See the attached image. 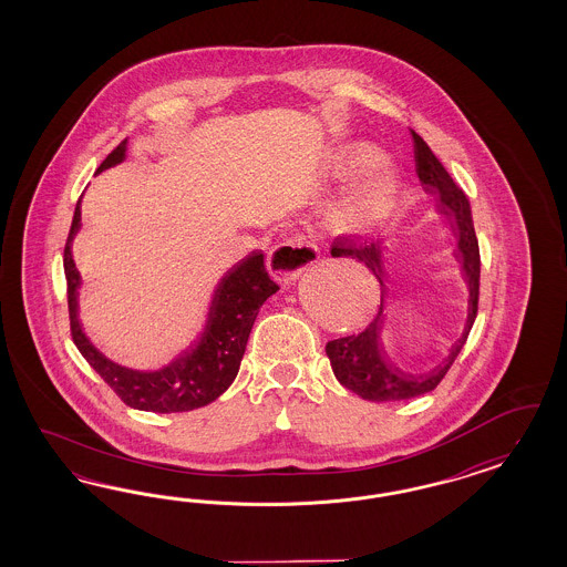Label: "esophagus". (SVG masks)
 Masks as SVG:
<instances>
[{
  "label": "esophagus",
  "instance_id": "esophagus-1",
  "mask_svg": "<svg viewBox=\"0 0 567 567\" xmlns=\"http://www.w3.org/2000/svg\"><path fill=\"white\" fill-rule=\"evenodd\" d=\"M316 258H318V247L306 235H292L291 239L276 245L270 251L268 268L278 280L289 282L303 270H308Z\"/></svg>",
  "mask_w": 567,
  "mask_h": 567
}]
</instances>
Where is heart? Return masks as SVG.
<instances>
[{
    "instance_id": "heart-1",
    "label": "heart",
    "mask_w": 567,
    "mask_h": 567,
    "mask_svg": "<svg viewBox=\"0 0 567 567\" xmlns=\"http://www.w3.org/2000/svg\"><path fill=\"white\" fill-rule=\"evenodd\" d=\"M370 147H349L339 157V168L343 172L355 171L370 159ZM395 193V176L384 159H372L361 174L360 183L343 207L344 223L351 226H370L382 218L389 209Z\"/></svg>"
}]
</instances>
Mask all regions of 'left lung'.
Here are the masks:
<instances>
[{
	"mask_svg": "<svg viewBox=\"0 0 567 567\" xmlns=\"http://www.w3.org/2000/svg\"><path fill=\"white\" fill-rule=\"evenodd\" d=\"M413 159H415V174L424 189L436 195L439 209L451 220V226L457 237L455 256L462 261L470 299H467V320H465L462 337L449 349V355L436 368L424 374H410L386 360L382 349V324H384V261H382V243L370 239H351V237H337L330 256L332 258H353L365 264L372 275L380 282V308L377 318L370 322L360 334H351L343 339H334L327 344V355L332 365V372L344 389L353 391L355 395L368 401H401L412 396L424 395L439 386V382L445 378L449 368L453 365L460 351L464 349L467 334L474 327L476 313H478V295H481V249L476 230L472 223V209L453 178L449 176L445 166L439 162V157L432 154L426 141L412 131Z\"/></svg>",
	"mask_w": 567,
	"mask_h": 567,
	"instance_id": "left-lung-1",
	"label": "left lung"
}]
</instances>
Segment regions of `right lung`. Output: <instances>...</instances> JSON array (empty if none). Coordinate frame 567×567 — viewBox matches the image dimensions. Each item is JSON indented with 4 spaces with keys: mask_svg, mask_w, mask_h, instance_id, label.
I'll list each match as a JSON object with an SVG mask.
<instances>
[{
    "mask_svg": "<svg viewBox=\"0 0 567 567\" xmlns=\"http://www.w3.org/2000/svg\"><path fill=\"white\" fill-rule=\"evenodd\" d=\"M126 155V141L107 155L97 172L121 164ZM81 228V202L74 209L69 239L64 247V272L69 282V313L72 341L89 365L107 382L122 401L141 412H190L216 401L233 384L239 372L249 332L264 301L278 291L268 276L264 254L251 251L220 278L207 309L202 337L168 365L143 372L107 360L86 339L79 322V287L81 275L72 259V239Z\"/></svg>",
    "mask_w": 567,
    "mask_h": 567,
    "instance_id": "obj_1",
    "label": "right lung"
}]
</instances>
